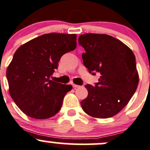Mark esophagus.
<instances>
[{"instance_id":"obj_1","label":"esophagus","mask_w":150,"mask_h":150,"mask_svg":"<svg viewBox=\"0 0 150 150\" xmlns=\"http://www.w3.org/2000/svg\"><path fill=\"white\" fill-rule=\"evenodd\" d=\"M72 86H73V87L74 88H76L80 87V86H79V85H76V84H74H74L72 85Z\"/></svg>"}]
</instances>
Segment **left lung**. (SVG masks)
Segmentation results:
<instances>
[{"mask_svg": "<svg viewBox=\"0 0 150 150\" xmlns=\"http://www.w3.org/2000/svg\"><path fill=\"white\" fill-rule=\"evenodd\" d=\"M85 49L83 64L90 73H100L94 86H85L88 96L81 101L83 110L91 117L106 119L118 114L136 91L139 74L135 56L117 38L107 34L85 33L79 38Z\"/></svg>", "mask_w": 150, "mask_h": 150, "instance_id": "1", "label": "left lung"}]
</instances>
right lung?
I'll use <instances>...</instances> for the list:
<instances>
[{
  "mask_svg": "<svg viewBox=\"0 0 150 150\" xmlns=\"http://www.w3.org/2000/svg\"><path fill=\"white\" fill-rule=\"evenodd\" d=\"M76 47V35L51 33L21 46L6 71L11 98L24 114L45 120L59 112L71 85L51 80L61 57Z\"/></svg>",
  "mask_w": 150,
  "mask_h": 150,
  "instance_id": "add662e5",
  "label": "right lung"
}]
</instances>
